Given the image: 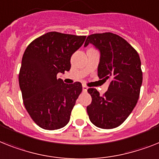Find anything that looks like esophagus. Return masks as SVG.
I'll list each match as a JSON object with an SVG mask.
<instances>
[{
    "label": "esophagus",
    "mask_w": 159,
    "mask_h": 159,
    "mask_svg": "<svg viewBox=\"0 0 159 159\" xmlns=\"http://www.w3.org/2000/svg\"><path fill=\"white\" fill-rule=\"evenodd\" d=\"M88 89H89L88 86H86L85 84H83V92H87Z\"/></svg>",
    "instance_id": "esophagus-1"
}]
</instances>
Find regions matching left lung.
<instances>
[{
  "mask_svg": "<svg viewBox=\"0 0 159 159\" xmlns=\"http://www.w3.org/2000/svg\"><path fill=\"white\" fill-rule=\"evenodd\" d=\"M100 50L98 75L110 80L108 90L102 96L96 89H88L92 97L87 106L90 121L98 128L111 129L121 125L138 101L142 70L138 53L121 36L111 32L92 34L84 43Z\"/></svg>",
  "mask_w": 159,
  "mask_h": 159,
  "instance_id": "8db88e82",
  "label": "left lung"
}]
</instances>
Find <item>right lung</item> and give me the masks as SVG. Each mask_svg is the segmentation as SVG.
<instances>
[{
    "mask_svg": "<svg viewBox=\"0 0 159 159\" xmlns=\"http://www.w3.org/2000/svg\"><path fill=\"white\" fill-rule=\"evenodd\" d=\"M85 38L51 31L35 39L23 53L18 75L23 104L43 129H59L70 121L82 84H66L57 75L70 70V57Z\"/></svg>",
    "mask_w": 159,
    "mask_h": 159,
    "instance_id": "obj_1",
    "label": "right lung"
}]
</instances>
